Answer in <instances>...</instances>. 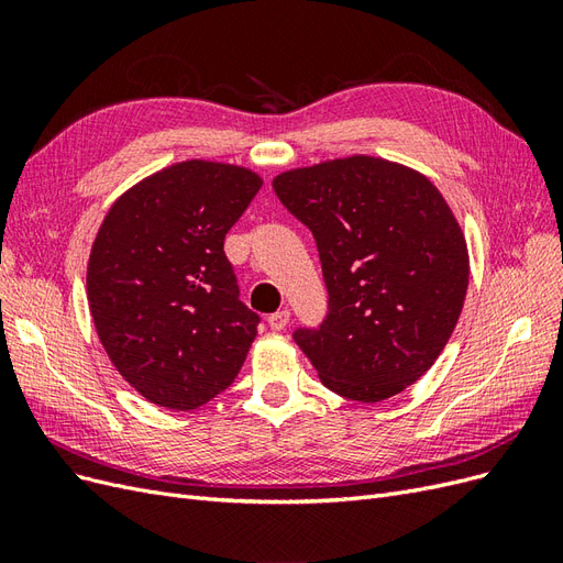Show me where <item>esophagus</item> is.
I'll list each match as a JSON object with an SVG mask.
<instances>
[{"instance_id": "obj_1", "label": "esophagus", "mask_w": 563, "mask_h": 563, "mask_svg": "<svg viewBox=\"0 0 563 563\" xmlns=\"http://www.w3.org/2000/svg\"><path fill=\"white\" fill-rule=\"evenodd\" d=\"M288 319H291V312H288V310L284 308V310L275 312V314H269V317H267V323H269L272 331H282V329H286Z\"/></svg>"}]
</instances>
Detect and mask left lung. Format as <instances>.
Instances as JSON below:
<instances>
[{
  "label": "left lung",
  "mask_w": 563,
  "mask_h": 563,
  "mask_svg": "<svg viewBox=\"0 0 563 563\" xmlns=\"http://www.w3.org/2000/svg\"><path fill=\"white\" fill-rule=\"evenodd\" d=\"M272 187L310 228L329 291L327 319L296 329L298 347L340 397L399 395L463 312L470 255L446 199L413 168L366 155L284 172Z\"/></svg>",
  "instance_id": "1"
}]
</instances>
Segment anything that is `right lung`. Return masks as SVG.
Instances as JSON below:
<instances>
[{"instance_id":"right-lung-1","label":"right lung","mask_w":563,"mask_h":563,"mask_svg":"<svg viewBox=\"0 0 563 563\" xmlns=\"http://www.w3.org/2000/svg\"><path fill=\"white\" fill-rule=\"evenodd\" d=\"M244 166L190 159L119 197L100 225L87 294L110 362L135 391L192 411L228 389L258 333L225 234L258 195Z\"/></svg>"}]
</instances>
